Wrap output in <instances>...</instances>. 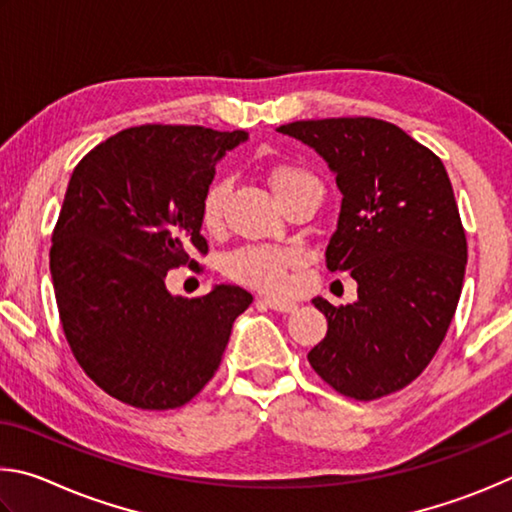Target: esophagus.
Segmentation results:
<instances>
[{
    "mask_svg": "<svg viewBox=\"0 0 512 512\" xmlns=\"http://www.w3.org/2000/svg\"><path fill=\"white\" fill-rule=\"evenodd\" d=\"M258 303H263V306H267L270 310L283 312V315H288V312L297 310V303H294V301H283V299H261Z\"/></svg>",
    "mask_w": 512,
    "mask_h": 512,
    "instance_id": "1",
    "label": "esophagus"
}]
</instances>
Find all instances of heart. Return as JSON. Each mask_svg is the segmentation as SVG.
<instances>
[{"mask_svg": "<svg viewBox=\"0 0 512 512\" xmlns=\"http://www.w3.org/2000/svg\"><path fill=\"white\" fill-rule=\"evenodd\" d=\"M270 184L274 195L285 197L306 184H319L315 177L297 166H276L270 173ZM231 191L229 179H218L209 186L202 200V224L206 229H215L222 220L224 202ZM299 261L297 251L281 247H242L227 256L224 270L231 276L251 288L263 292H283L288 288V267Z\"/></svg>", "mask_w": 512, "mask_h": 512, "instance_id": "1", "label": "heart"}]
</instances>
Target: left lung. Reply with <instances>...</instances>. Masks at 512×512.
I'll list each match as a JSON object with an SVG mask.
<instances>
[{
    "label": "left lung",
    "instance_id": "1",
    "mask_svg": "<svg viewBox=\"0 0 512 512\" xmlns=\"http://www.w3.org/2000/svg\"><path fill=\"white\" fill-rule=\"evenodd\" d=\"M276 132L306 143L335 175L342 209L326 265L357 283L348 306L312 299L328 333L308 353L310 366L355 400L405 389L445 339L468 263L443 161L369 116L294 121Z\"/></svg>",
    "mask_w": 512,
    "mask_h": 512
}]
</instances>
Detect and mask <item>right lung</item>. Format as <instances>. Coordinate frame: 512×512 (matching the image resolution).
Wrapping results in <instances>:
<instances>
[{
  "instance_id": "right-lung-1",
  "label": "right lung",
  "mask_w": 512,
  "mask_h": 512,
  "mask_svg": "<svg viewBox=\"0 0 512 512\" xmlns=\"http://www.w3.org/2000/svg\"><path fill=\"white\" fill-rule=\"evenodd\" d=\"M247 137L139 125L98 143L71 173L49 254L62 330L83 371L125 405H186L254 301L238 285L197 299L166 288L168 270L209 251L202 200L215 164Z\"/></svg>"
}]
</instances>
